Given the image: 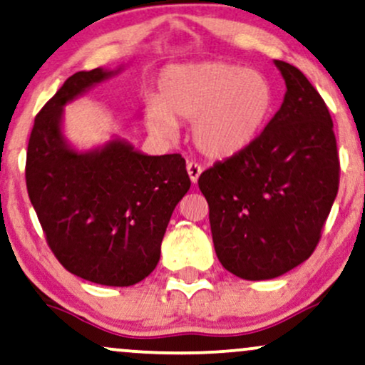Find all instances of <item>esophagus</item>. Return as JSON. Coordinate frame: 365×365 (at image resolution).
<instances>
[{"instance_id": "34e87169", "label": "esophagus", "mask_w": 365, "mask_h": 365, "mask_svg": "<svg viewBox=\"0 0 365 365\" xmlns=\"http://www.w3.org/2000/svg\"><path fill=\"white\" fill-rule=\"evenodd\" d=\"M187 172H188V177H190L192 183H197L198 177H200L202 173V165H198L197 161H188L187 163Z\"/></svg>"}]
</instances>
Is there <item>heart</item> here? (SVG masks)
Here are the masks:
<instances>
[{
	"mask_svg": "<svg viewBox=\"0 0 365 365\" xmlns=\"http://www.w3.org/2000/svg\"><path fill=\"white\" fill-rule=\"evenodd\" d=\"M271 108L273 87L261 72L212 60L163 71L158 96L146 104V123L151 131L170 136L175 121H192L198 150L224 158L251 145Z\"/></svg>",
	"mask_w": 365,
	"mask_h": 365,
	"instance_id": "b5f03b06",
	"label": "heart"
}]
</instances>
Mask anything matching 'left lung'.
<instances>
[{"label":"left lung","instance_id":"8db88e82","mask_svg":"<svg viewBox=\"0 0 365 365\" xmlns=\"http://www.w3.org/2000/svg\"><path fill=\"white\" fill-rule=\"evenodd\" d=\"M284 101L251 145L198 177L215 255L242 279H271L313 255L339 192L334 121L310 81L274 60Z\"/></svg>","mask_w":365,"mask_h":365}]
</instances>
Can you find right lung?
<instances>
[{"instance_id":"add662e5","label":"right lung","mask_w":365,"mask_h":365,"mask_svg":"<svg viewBox=\"0 0 365 365\" xmlns=\"http://www.w3.org/2000/svg\"><path fill=\"white\" fill-rule=\"evenodd\" d=\"M110 72H77L31 128L25 180L48 247L68 273L131 286L160 261L175 205L190 188L182 155L146 156L123 141L79 155L62 140V106Z\"/></svg>"}]
</instances>
